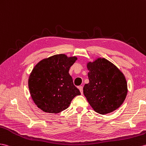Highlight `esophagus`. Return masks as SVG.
I'll use <instances>...</instances> for the list:
<instances>
[{"label":"esophagus","instance_id":"esophagus-1","mask_svg":"<svg viewBox=\"0 0 146 146\" xmlns=\"http://www.w3.org/2000/svg\"><path fill=\"white\" fill-rule=\"evenodd\" d=\"M78 88H79L80 91V92L81 93V94H83V87L82 86H80L78 87Z\"/></svg>","mask_w":146,"mask_h":146}]
</instances>
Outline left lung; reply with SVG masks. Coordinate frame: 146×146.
Returning <instances> with one entry per match:
<instances>
[{
    "instance_id": "left-lung-1",
    "label": "left lung",
    "mask_w": 146,
    "mask_h": 146,
    "mask_svg": "<svg viewBox=\"0 0 146 146\" xmlns=\"http://www.w3.org/2000/svg\"><path fill=\"white\" fill-rule=\"evenodd\" d=\"M87 67L89 83L84 86L83 93L92 109L101 115L118 109L128 92L123 74L104 58L89 62Z\"/></svg>"
}]
</instances>
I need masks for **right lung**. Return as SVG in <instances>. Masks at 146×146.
Instances as JSON below:
<instances>
[{"mask_svg":"<svg viewBox=\"0 0 146 146\" xmlns=\"http://www.w3.org/2000/svg\"><path fill=\"white\" fill-rule=\"evenodd\" d=\"M77 60L65 54L52 56L39 62L33 68L28 87L33 101L45 112L57 113L66 109L74 97L81 93L69 74Z\"/></svg>","mask_w":146,"mask_h":146,"instance_id":"right-lung-1","label":"right lung"}]
</instances>
